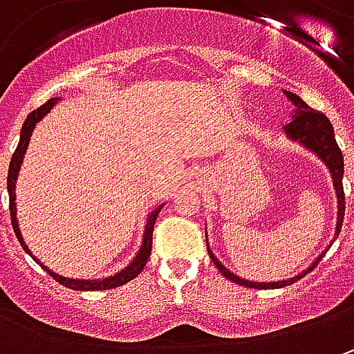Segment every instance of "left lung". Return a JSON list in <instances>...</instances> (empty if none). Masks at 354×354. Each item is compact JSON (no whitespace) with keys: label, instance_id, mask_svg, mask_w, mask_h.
Listing matches in <instances>:
<instances>
[{"label":"left lung","instance_id":"8db88e82","mask_svg":"<svg viewBox=\"0 0 354 354\" xmlns=\"http://www.w3.org/2000/svg\"><path fill=\"white\" fill-rule=\"evenodd\" d=\"M283 94L288 96V100L295 106L293 110V118L290 124L283 126V133L292 140V142L301 143L304 147H307L309 151H313L315 156L319 157L321 161L327 165V169L331 173V179H333L335 187V195H337V226H335V236H339L341 232V226H343V216H345V191H343V171H345V165H343V153L339 149V145L335 142V131L331 122L327 120V116H323L321 112L309 108L297 94L293 92H288L283 90ZM207 250H209V256H211L212 264L218 268V272L225 276L226 279L234 281L238 286H246V288H254V290H266V288H286V286H292L293 281L301 279L306 274H309L321 258L325 256V252H321L319 256L311 262V266L304 270L301 274L293 276L290 279H283V281H268V283H262V281H250V279L238 278L236 274H232L228 268L218 262V258L214 256L209 248V242H207Z\"/></svg>","mask_w":354,"mask_h":354}]
</instances>
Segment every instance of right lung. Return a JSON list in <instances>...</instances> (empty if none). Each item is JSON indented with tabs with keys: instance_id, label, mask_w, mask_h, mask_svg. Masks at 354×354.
Listing matches in <instances>:
<instances>
[{
	"instance_id": "right-lung-1",
	"label": "right lung",
	"mask_w": 354,
	"mask_h": 354,
	"mask_svg": "<svg viewBox=\"0 0 354 354\" xmlns=\"http://www.w3.org/2000/svg\"><path fill=\"white\" fill-rule=\"evenodd\" d=\"M57 102H59V98H50V100H47V102L43 104L41 108H37V110H33V112L27 116L25 124H23V128H21V138H19V143H17V149H15V153H13V157H11V163H9V173H7V193H9V214H11V225H13V230H15V236H17V240L21 242V246H23V250L27 252V254H31V250L27 248L25 240H23V236H21L19 223H17V209H15V183H17V175H19L21 163H23V157H25L27 147H29L31 133H33L37 122H41L43 118L47 116L48 112H50V108H53ZM161 207H163V205H159V207H156L153 211L149 212V216H147V221H145L142 246H140V252L136 254V258L129 262V266H126L124 270H120L118 274L110 276V278H102V279L64 278V276L55 274L53 270H48L47 266L41 264V260H39V258H35L33 254H31V256H33L37 264L43 266V268L47 270V274H50V276L57 279L59 283H62L64 288H71V290H76V292H96V290H112V288H120V286H124V283H128V281H131V279L136 278V276H138V274L143 270V266L147 264V258H149V254H151V234H153V225H156V218H157V214H159V211H161Z\"/></svg>"
}]
</instances>
